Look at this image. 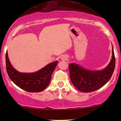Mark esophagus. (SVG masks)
<instances>
[{
	"label": "esophagus",
	"mask_w": 121,
	"mask_h": 121,
	"mask_svg": "<svg viewBox=\"0 0 121 121\" xmlns=\"http://www.w3.org/2000/svg\"><path fill=\"white\" fill-rule=\"evenodd\" d=\"M68 59V57L66 55H62L61 57V60L63 61H65Z\"/></svg>",
	"instance_id": "obj_1"
}]
</instances>
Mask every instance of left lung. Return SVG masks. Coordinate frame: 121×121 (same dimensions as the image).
Segmentation results:
<instances>
[{
	"label": "left lung",
	"instance_id": "left-lung-1",
	"mask_svg": "<svg viewBox=\"0 0 121 121\" xmlns=\"http://www.w3.org/2000/svg\"><path fill=\"white\" fill-rule=\"evenodd\" d=\"M112 48L111 60L108 65L101 70H90L76 63L69 64L71 81L79 91L84 92L96 91L109 81L115 65L113 46Z\"/></svg>",
	"mask_w": 121,
	"mask_h": 121
}]
</instances>
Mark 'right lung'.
<instances>
[{
  "mask_svg": "<svg viewBox=\"0 0 121 121\" xmlns=\"http://www.w3.org/2000/svg\"><path fill=\"white\" fill-rule=\"evenodd\" d=\"M58 64V61L50 63L34 73H20L14 68L10 62L8 53L6 54V71L10 79L20 88L31 92L43 91L50 82L52 74Z\"/></svg>",
  "mask_w": 121,
  "mask_h": 121,
  "instance_id": "obj_1",
  "label": "right lung"
}]
</instances>
